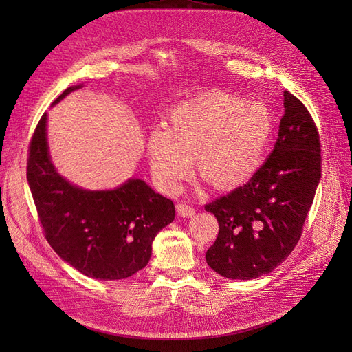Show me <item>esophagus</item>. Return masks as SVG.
Instances as JSON below:
<instances>
[{"label":"esophagus","instance_id":"34e87169","mask_svg":"<svg viewBox=\"0 0 352 352\" xmlns=\"http://www.w3.org/2000/svg\"><path fill=\"white\" fill-rule=\"evenodd\" d=\"M176 211L180 217H192L195 214V208L192 206L185 204V202H182V204H177Z\"/></svg>","mask_w":352,"mask_h":352}]
</instances>
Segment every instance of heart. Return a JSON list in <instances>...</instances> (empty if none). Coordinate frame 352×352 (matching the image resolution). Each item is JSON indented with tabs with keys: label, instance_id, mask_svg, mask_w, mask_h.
<instances>
[{
	"label": "heart",
	"instance_id": "obj_1",
	"mask_svg": "<svg viewBox=\"0 0 352 352\" xmlns=\"http://www.w3.org/2000/svg\"><path fill=\"white\" fill-rule=\"evenodd\" d=\"M273 132L270 110L257 101L211 91L177 104L168 127L148 135L151 170L164 189L175 190L192 168L212 188L235 189L260 168Z\"/></svg>",
	"mask_w": 352,
	"mask_h": 352
}]
</instances>
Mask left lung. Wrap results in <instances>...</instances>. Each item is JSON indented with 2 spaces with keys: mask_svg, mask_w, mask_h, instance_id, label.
I'll use <instances>...</instances> for the list:
<instances>
[{
  "mask_svg": "<svg viewBox=\"0 0 352 352\" xmlns=\"http://www.w3.org/2000/svg\"><path fill=\"white\" fill-rule=\"evenodd\" d=\"M274 150L255 175L206 206L219 235L206 254L210 267L228 279L270 273L301 238L322 177L320 138L310 111L289 91Z\"/></svg>",
  "mask_w": 352,
  "mask_h": 352,
  "instance_id": "obj_1",
  "label": "left lung"
}]
</instances>
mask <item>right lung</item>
<instances>
[{"mask_svg": "<svg viewBox=\"0 0 352 352\" xmlns=\"http://www.w3.org/2000/svg\"><path fill=\"white\" fill-rule=\"evenodd\" d=\"M78 88H67L54 104ZM26 176L48 243L88 278L117 280L140 272L157 233L175 220L173 201L141 179L113 190H87L61 177L48 153L47 113L29 144Z\"/></svg>", "mask_w": 352, "mask_h": 352, "instance_id": "right-lung-1", "label": "right lung"}]
</instances>
